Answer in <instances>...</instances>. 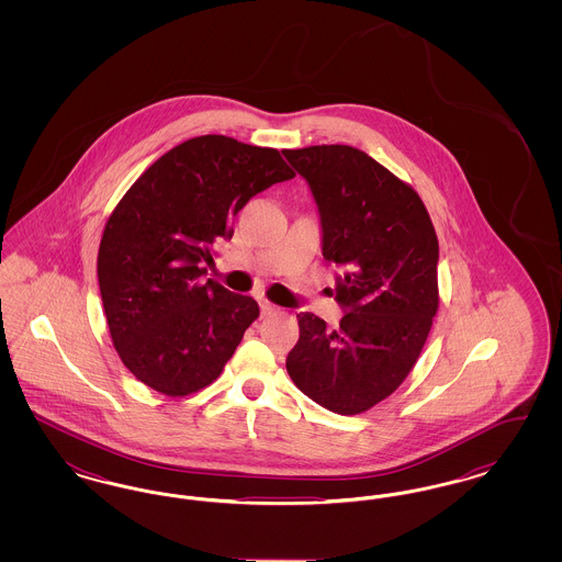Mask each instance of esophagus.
<instances>
[{"label": "esophagus", "instance_id": "1", "mask_svg": "<svg viewBox=\"0 0 562 562\" xmlns=\"http://www.w3.org/2000/svg\"><path fill=\"white\" fill-rule=\"evenodd\" d=\"M259 305H261V314H263V316H271V314L278 312V307H276L273 303H269L268 299H261Z\"/></svg>", "mask_w": 562, "mask_h": 562}]
</instances>
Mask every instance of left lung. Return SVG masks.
<instances>
[{
    "mask_svg": "<svg viewBox=\"0 0 562 562\" xmlns=\"http://www.w3.org/2000/svg\"><path fill=\"white\" fill-rule=\"evenodd\" d=\"M321 211L322 255L337 263V328L296 314L286 358L294 385L337 415H358L401 387L438 312V238L419 193L349 145L284 149Z\"/></svg>",
    "mask_w": 562,
    "mask_h": 562,
    "instance_id": "left-lung-1",
    "label": "left lung"
}]
</instances>
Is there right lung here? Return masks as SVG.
<instances>
[{
  "instance_id": "1",
  "label": "right lung",
  "mask_w": 562,
  "mask_h": 562,
  "mask_svg": "<svg viewBox=\"0 0 562 562\" xmlns=\"http://www.w3.org/2000/svg\"><path fill=\"white\" fill-rule=\"evenodd\" d=\"M293 177L278 149L204 134L154 161L117 202L97 271L113 348L140 383L183 398L223 373L259 305L202 282L204 263L252 195Z\"/></svg>"
}]
</instances>
